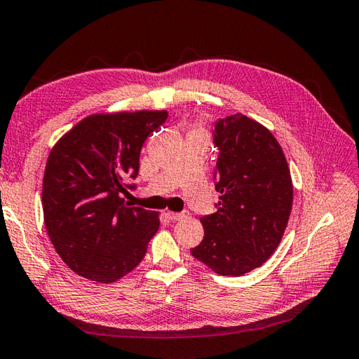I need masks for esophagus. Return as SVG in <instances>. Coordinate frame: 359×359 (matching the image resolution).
I'll use <instances>...</instances> for the list:
<instances>
[{
    "mask_svg": "<svg viewBox=\"0 0 359 359\" xmlns=\"http://www.w3.org/2000/svg\"><path fill=\"white\" fill-rule=\"evenodd\" d=\"M167 217H169L172 222H178V220H182V218L189 217V212L187 210H182V212H167Z\"/></svg>",
    "mask_w": 359,
    "mask_h": 359,
    "instance_id": "1",
    "label": "esophagus"
}]
</instances>
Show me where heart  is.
<instances>
[{
    "mask_svg": "<svg viewBox=\"0 0 359 359\" xmlns=\"http://www.w3.org/2000/svg\"><path fill=\"white\" fill-rule=\"evenodd\" d=\"M190 136H201V137H204V131L200 130V128H196L194 131H190Z\"/></svg>",
    "mask_w": 359,
    "mask_h": 359,
    "instance_id": "1",
    "label": "heart"
}]
</instances>
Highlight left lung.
I'll return each mask as SVG.
<instances>
[{
  "label": "left lung",
  "instance_id": "left-lung-1",
  "mask_svg": "<svg viewBox=\"0 0 359 359\" xmlns=\"http://www.w3.org/2000/svg\"><path fill=\"white\" fill-rule=\"evenodd\" d=\"M214 170L217 212L203 215L204 238L190 252L217 274L241 276L279 246L292 206L291 175L279 142L241 113L218 119Z\"/></svg>",
  "mask_w": 359,
  "mask_h": 359
}]
</instances>
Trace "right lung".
<instances>
[{
	"instance_id": "1",
	"label": "right lung",
	"mask_w": 359,
	"mask_h": 359,
	"mask_svg": "<svg viewBox=\"0 0 359 359\" xmlns=\"http://www.w3.org/2000/svg\"><path fill=\"white\" fill-rule=\"evenodd\" d=\"M167 111L94 114L50 150L43 177V215L62 260L94 282L111 283L136 268L159 228L158 214L130 208L145 139Z\"/></svg>"
}]
</instances>
